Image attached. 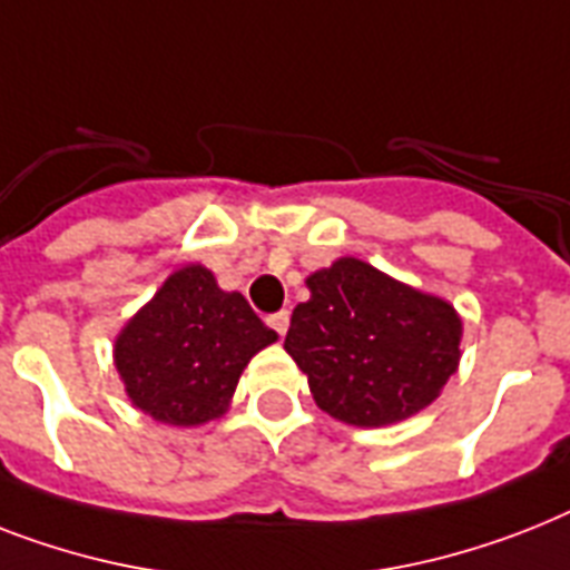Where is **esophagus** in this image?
I'll return each mask as SVG.
<instances>
[{
  "instance_id": "34e87169",
  "label": "esophagus",
  "mask_w": 570,
  "mask_h": 570,
  "mask_svg": "<svg viewBox=\"0 0 570 570\" xmlns=\"http://www.w3.org/2000/svg\"><path fill=\"white\" fill-rule=\"evenodd\" d=\"M266 325H269L277 336H286V331H289V313H286V309H277V313H272V316L266 318Z\"/></svg>"
}]
</instances>
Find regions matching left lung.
<instances>
[{
  "instance_id": "obj_1",
  "label": "left lung",
  "mask_w": 570,
  "mask_h": 570,
  "mask_svg": "<svg viewBox=\"0 0 570 570\" xmlns=\"http://www.w3.org/2000/svg\"><path fill=\"white\" fill-rule=\"evenodd\" d=\"M307 289L284 348L327 415L383 428L436 401L460 365L462 318L448 301L357 257L313 272Z\"/></svg>"
}]
</instances>
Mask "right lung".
<instances>
[{
  "label": "right lung",
  "instance_id": "right-lung-1",
  "mask_svg": "<svg viewBox=\"0 0 570 570\" xmlns=\"http://www.w3.org/2000/svg\"><path fill=\"white\" fill-rule=\"evenodd\" d=\"M277 340L239 293L189 263L128 318L114 363L131 404L155 421L196 428L219 419L248 360Z\"/></svg>",
  "mask_w": 570,
  "mask_h": 570
}]
</instances>
